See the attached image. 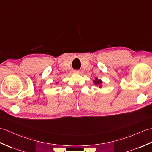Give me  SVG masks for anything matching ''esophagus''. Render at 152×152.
Masks as SVG:
<instances>
[{
    "label": "esophagus",
    "instance_id": "esophagus-1",
    "mask_svg": "<svg viewBox=\"0 0 152 152\" xmlns=\"http://www.w3.org/2000/svg\"><path fill=\"white\" fill-rule=\"evenodd\" d=\"M73 73H74V74H79V73H80V71H79V70H74Z\"/></svg>",
    "mask_w": 152,
    "mask_h": 152
}]
</instances>
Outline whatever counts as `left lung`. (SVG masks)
I'll return each mask as SVG.
<instances>
[{
    "label": "left lung",
    "mask_w": 152,
    "mask_h": 152,
    "mask_svg": "<svg viewBox=\"0 0 152 152\" xmlns=\"http://www.w3.org/2000/svg\"><path fill=\"white\" fill-rule=\"evenodd\" d=\"M93 83H94L95 86H98V87L100 88V89H102V83L103 82L101 80H99L98 78V77H95V80H93Z\"/></svg>",
    "instance_id": "obj_1"
}]
</instances>
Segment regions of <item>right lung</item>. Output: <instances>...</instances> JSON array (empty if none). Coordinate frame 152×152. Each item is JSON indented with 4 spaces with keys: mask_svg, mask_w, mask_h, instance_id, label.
<instances>
[{
    "mask_svg": "<svg viewBox=\"0 0 152 152\" xmlns=\"http://www.w3.org/2000/svg\"><path fill=\"white\" fill-rule=\"evenodd\" d=\"M58 83H59V82H56V84H58Z\"/></svg>",
    "mask_w": 152,
    "mask_h": 152,
    "instance_id": "1",
    "label": "right lung"
}]
</instances>
